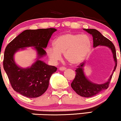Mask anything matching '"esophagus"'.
<instances>
[{
    "label": "esophagus",
    "mask_w": 121,
    "mask_h": 121,
    "mask_svg": "<svg viewBox=\"0 0 121 121\" xmlns=\"http://www.w3.org/2000/svg\"><path fill=\"white\" fill-rule=\"evenodd\" d=\"M66 69V68L65 67H59V70H60V71H64Z\"/></svg>",
    "instance_id": "obj_1"
}]
</instances>
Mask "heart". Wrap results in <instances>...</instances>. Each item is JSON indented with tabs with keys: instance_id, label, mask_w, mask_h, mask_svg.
<instances>
[{
	"instance_id": "b5f03b06",
	"label": "heart",
	"mask_w": 121,
	"mask_h": 121,
	"mask_svg": "<svg viewBox=\"0 0 121 121\" xmlns=\"http://www.w3.org/2000/svg\"><path fill=\"white\" fill-rule=\"evenodd\" d=\"M53 47L47 48V55L53 62L60 60L64 54L66 60L71 65H77L85 59L91 48V41L85 34L65 33L54 40Z\"/></svg>"
}]
</instances>
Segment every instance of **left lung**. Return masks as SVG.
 I'll list each match as a JSON object with an SVG mask.
<instances>
[{
    "mask_svg": "<svg viewBox=\"0 0 121 121\" xmlns=\"http://www.w3.org/2000/svg\"><path fill=\"white\" fill-rule=\"evenodd\" d=\"M88 33L92 35L93 38V47H96L98 46H104L110 48L112 51L113 58L115 62V66L112 71V75L110 77L108 81L103 84L94 83L89 81L86 78L83 72V67L85 62L81 63L76 69V75L75 78L71 84V87L81 97H91L99 93L102 91L107 89L109 86L110 82L112 79L113 73L117 66L116 51L115 46L112 42L104 37L100 32L95 29H85Z\"/></svg>",
    "mask_w": 121,
    "mask_h": 121,
    "instance_id": "obj_1",
    "label": "left lung"
}]
</instances>
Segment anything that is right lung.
Listing matches in <instances>:
<instances>
[{
	"instance_id": "right-lung-1",
	"label": "right lung",
	"mask_w": 121,
	"mask_h": 121,
	"mask_svg": "<svg viewBox=\"0 0 121 121\" xmlns=\"http://www.w3.org/2000/svg\"><path fill=\"white\" fill-rule=\"evenodd\" d=\"M56 31L53 28L26 30L7 46L4 54L3 68L16 92L31 98L40 97L47 90L50 77L57 68L47 65L39 59L46 54L44 48ZM28 47H35L37 51V60L30 68L23 69L16 64L13 55L20 48Z\"/></svg>"
}]
</instances>
